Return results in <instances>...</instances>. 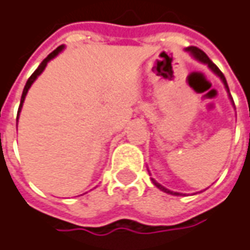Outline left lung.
<instances>
[{
	"instance_id": "8db88e82",
	"label": "left lung",
	"mask_w": 250,
	"mask_h": 250,
	"mask_svg": "<svg viewBox=\"0 0 250 250\" xmlns=\"http://www.w3.org/2000/svg\"><path fill=\"white\" fill-rule=\"evenodd\" d=\"M187 50H188V51H190V53H192V56H193L194 58H196V60H199V61H201V62L207 63L208 66H209L211 69L214 70L215 73H216V75L219 76L220 79H222V82L225 83L226 88L229 89V85H227V82H226V79H225V76H223V73H222L219 68H218V66H216V65H215V63L212 62V61H211L209 58H208V56H207V54H206V53H204V51H203V50H200V49H199V47H196V46H192V47H188ZM151 180H152V182H154L155 187L159 188L161 190H163V192H166V193L175 194V196H178V194H181V193H177V192H171V190H168V189H166V188H165V187H162L161 184H158V182H156V181H155L154 178H151Z\"/></svg>"
}]
</instances>
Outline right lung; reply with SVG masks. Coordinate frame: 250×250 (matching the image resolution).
Wrapping results in <instances>:
<instances>
[{"label":"right lung","instance_id":"right-lung-1","mask_svg":"<svg viewBox=\"0 0 250 250\" xmlns=\"http://www.w3.org/2000/svg\"><path fill=\"white\" fill-rule=\"evenodd\" d=\"M61 50H62V46H60V47H57V49L54 50V51H51V53H50L49 56L46 57V58L43 60L42 62H41V65L38 66V69H36L35 72L32 73V75H31L30 79L27 80V83H25V87H24V89H23V95H21V101H20V106H19V111H17V118H19V113H20V110H21V106H23L24 99H25V95H27V92H28V89H30L31 84H32V83L35 82L36 77H38V76H39V75H41V73H42L43 69L46 68V65H47V62H49L50 60H51V58H54V57H56L57 54H58V53L61 51Z\"/></svg>","mask_w":250,"mask_h":250}]
</instances>
